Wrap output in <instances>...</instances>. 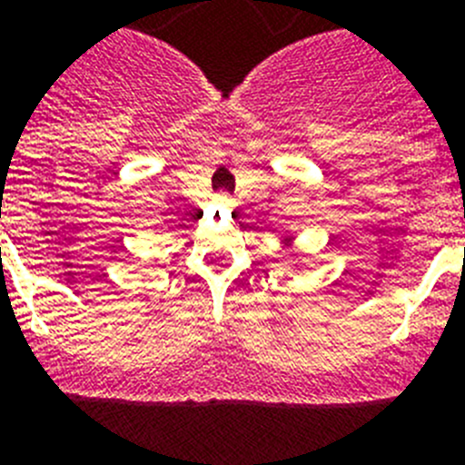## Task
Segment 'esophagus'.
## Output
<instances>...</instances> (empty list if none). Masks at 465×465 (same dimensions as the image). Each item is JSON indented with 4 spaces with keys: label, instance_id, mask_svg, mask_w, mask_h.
<instances>
[{
    "label": "esophagus",
    "instance_id": "1",
    "mask_svg": "<svg viewBox=\"0 0 465 465\" xmlns=\"http://www.w3.org/2000/svg\"><path fill=\"white\" fill-rule=\"evenodd\" d=\"M215 205L220 210H229L233 205V199H232V196H229V193H217V196H215Z\"/></svg>",
    "mask_w": 465,
    "mask_h": 465
}]
</instances>
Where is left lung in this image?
I'll list each match as a JSON object with an SVG mask.
<instances>
[{"label": "left lung", "instance_id": "1", "mask_svg": "<svg viewBox=\"0 0 465 465\" xmlns=\"http://www.w3.org/2000/svg\"><path fill=\"white\" fill-rule=\"evenodd\" d=\"M285 243H288V245H290V243H292V238H285Z\"/></svg>", "mask_w": 465, "mask_h": 465}]
</instances>
